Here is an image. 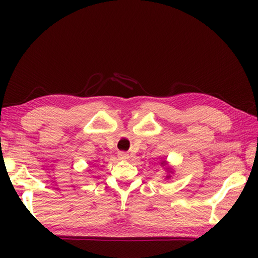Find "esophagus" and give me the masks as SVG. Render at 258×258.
<instances>
[{"label": "esophagus", "instance_id": "34e87169", "mask_svg": "<svg viewBox=\"0 0 258 258\" xmlns=\"http://www.w3.org/2000/svg\"><path fill=\"white\" fill-rule=\"evenodd\" d=\"M118 158L120 159V160H126V159H128V155L126 154V152H118Z\"/></svg>", "mask_w": 258, "mask_h": 258}]
</instances>
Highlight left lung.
I'll use <instances>...</instances> for the list:
<instances>
[{"label": "left lung", "mask_w": 258, "mask_h": 258, "mask_svg": "<svg viewBox=\"0 0 258 258\" xmlns=\"http://www.w3.org/2000/svg\"><path fill=\"white\" fill-rule=\"evenodd\" d=\"M164 163H165V161H163V163H161V164H163V165H164Z\"/></svg>", "instance_id": "8db88e82"}]
</instances>
